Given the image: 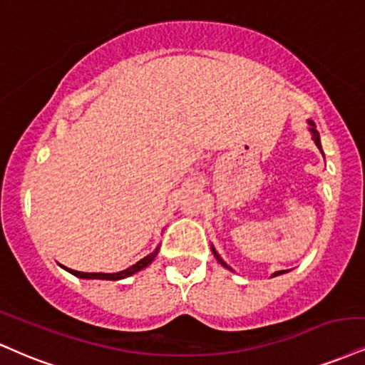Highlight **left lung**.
I'll return each instance as SVG.
<instances>
[{
    "label": "left lung",
    "instance_id": "8db88e82",
    "mask_svg": "<svg viewBox=\"0 0 365 365\" xmlns=\"http://www.w3.org/2000/svg\"><path fill=\"white\" fill-rule=\"evenodd\" d=\"M309 124H311V127H309V130H311V134H313V140H314V143H316V146H318L319 149H322V140H319V134H318V130H316V125H314V124H313V122H311V120H309ZM210 248H212V253H214V257H216V258H217V262H219V263H221V265H222V267H226V269H230V267H227V265H226V263H225V262H222V258H221V257H219V253L216 252V248H214V247H210ZM285 272H287V270H279V272H275V274H274V277H275V275L285 274Z\"/></svg>",
    "mask_w": 365,
    "mask_h": 365
}]
</instances>
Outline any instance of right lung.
I'll return each mask as SVG.
<instances>
[{
    "mask_svg": "<svg viewBox=\"0 0 365 365\" xmlns=\"http://www.w3.org/2000/svg\"><path fill=\"white\" fill-rule=\"evenodd\" d=\"M158 255V248L155 250L153 253H149L148 257H144L143 260H139L138 263H134L133 267H129V269L122 270V272H117V274H102V272H78V270H71V269H64L68 272H71L73 275H76V277L80 279H102V280H120V279H125V277H130V275H134L135 272L146 269V267L151 263L153 260H155V257Z\"/></svg>",
    "mask_w": 365,
    "mask_h": 365,
    "instance_id": "1",
    "label": "right lung"
}]
</instances>
